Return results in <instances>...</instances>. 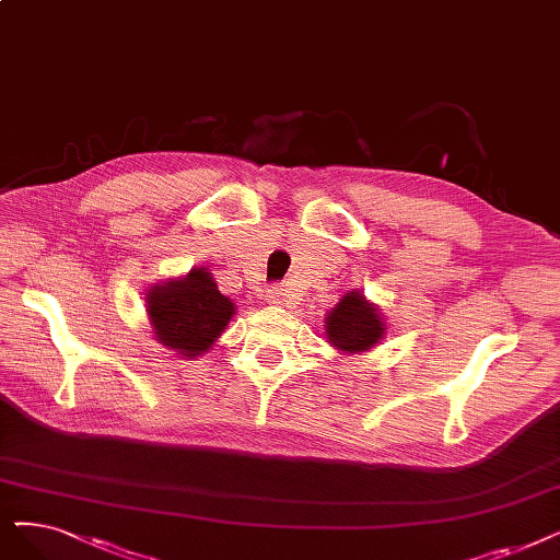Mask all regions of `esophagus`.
I'll use <instances>...</instances> for the list:
<instances>
[{"instance_id": "obj_1", "label": "esophagus", "mask_w": 560, "mask_h": 560, "mask_svg": "<svg viewBox=\"0 0 560 560\" xmlns=\"http://www.w3.org/2000/svg\"><path fill=\"white\" fill-rule=\"evenodd\" d=\"M284 296H287V289H284L282 284H276V287L268 289L266 301L271 303V305H282V303H284Z\"/></svg>"}]
</instances>
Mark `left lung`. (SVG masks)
<instances>
[{
  "instance_id": "left-lung-1",
  "label": "left lung",
  "mask_w": 560,
  "mask_h": 560,
  "mask_svg": "<svg viewBox=\"0 0 560 560\" xmlns=\"http://www.w3.org/2000/svg\"><path fill=\"white\" fill-rule=\"evenodd\" d=\"M324 332L326 342L338 353H368L384 340L386 322L378 305L368 301L361 289H353L330 307L324 319Z\"/></svg>"
}]
</instances>
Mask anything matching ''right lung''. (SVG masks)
Wrapping results in <instances>:
<instances>
[{
    "instance_id": "add662e5",
    "label": "right lung",
    "mask_w": 560,
    "mask_h": 560,
    "mask_svg": "<svg viewBox=\"0 0 560 560\" xmlns=\"http://www.w3.org/2000/svg\"><path fill=\"white\" fill-rule=\"evenodd\" d=\"M153 340L178 358L207 353L236 315V305L220 289L209 268L195 266L186 276L153 282L147 294Z\"/></svg>"
}]
</instances>
